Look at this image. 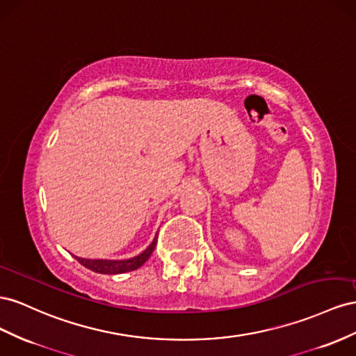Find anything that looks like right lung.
Here are the masks:
<instances>
[{
  "label": "right lung",
  "mask_w": 356,
  "mask_h": 356,
  "mask_svg": "<svg viewBox=\"0 0 356 356\" xmlns=\"http://www.w3.org/2000/svg\"><path fill=\"white\" fill-rule=\"evenodd\" d=\"M158 241V234L155 236L154 241L150 243V246L143 252L140 253L138 257H134L131 259H122V261H111V259H85V258H77V261L82 264L83 267L92 270L95 273L101 274H119V273H127V271H133L140 268L143 264L150 258L152 252L155 250Z\"/></svg>",
  "instance_id": "add662e5"
}]
</instances>
